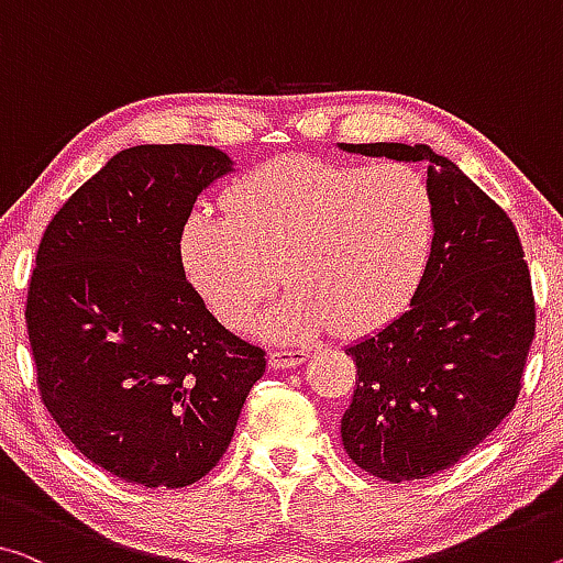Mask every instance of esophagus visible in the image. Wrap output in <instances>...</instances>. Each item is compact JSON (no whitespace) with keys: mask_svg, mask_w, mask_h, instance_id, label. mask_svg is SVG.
I'll return each mask as SVG.
<instances>
[{"mask_svg":"<svg viewBox=\"0 0 563 563\" xmlns=\"http://www.w3.org/2000/svg\"><path fill=\"white\" fill-rule=\"evenodd\" d=\"M309 357L307 350H274L269 354V367L274 369H287V367H297Z\"/></svg>","mask_w":563,"mask_h":563,"instance_id":"obj_1","label":"esophagus"}]
</instances>
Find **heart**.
Instances as JSON below:
<instances>
[{
    "mask_svg": "<svg viewBox=\"0 0 563 563\" xmlns=\"http://www.w3.org/2000/svg\"><path fill=\"white\" fill-rule=\"evenodd\" d=\"M223 209L188 216L180 262L227 327L244 324L276 289L279 265L294 291L254 322L269 340L387 324L418 289L435 231L430 188L402 163L276 158L239 178Z\"/></svg>",
    "mask_w": 563,
    "mask_h": 563,
    "instance_id": "1",
    "label": "heart"
}]
</instances>
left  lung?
<instances>
[{"instance_id":"1","label":"left lung","mask_w":563,"mask_h":563,"mask_svg":"<svg viewBox=\"0 0 563 563\" xmlns=\"http://www.w3.org/2000/svg\"><path fill=\"white\" fill-rule=\"evenodd\" d=\"M344 153L426 163L435 206L410 307L347 344L357 383L342 445L362 471L402 483L468 455L514 410L536 309L511 219L426 143H336Z\"/></svg>"}]
</instances>
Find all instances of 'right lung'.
Returning a JSON list of instances; mask_svg holds the SVG:
<instances>
[{
  "mask_svg": "<svg viewBox=\"0 0 563 563\" xmlns=\"http://www.w3.org/2000/svg\"><path fill=\"white\" fill-rule=\"evenodd\" d=\"M233 170L213 145H133L42 236L24 311L42 400L120 481H201L264 375V352L223 330L180 262L196 198Z\"/></svg>",
  "mask_w": 563,
  "mask_h": 563,
  "instance_id": "right-lung-1",
  "label": "right lung"
}]
</instances>
